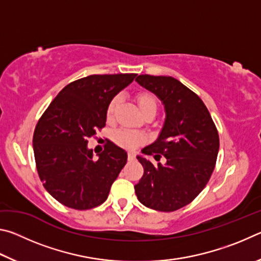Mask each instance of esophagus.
I'll use <instances>...</instances> for the list:
<instances>
[{
	"label": "esophagus",
	"instance_id": "obj_1",
	"mask_svg": "<svg viewBox=\"0 0 261 261\" xmlns=\"http://www.w3.org/2000/svg\"><path fill=\"white\" fill-rule=\"evenodd\" d=\"M127 160H129V161L135 160V153H134V152H129V153H127Z\"/></svg>",
	"mask_w": 261,
	"mask_h": 261
}]
</instances>
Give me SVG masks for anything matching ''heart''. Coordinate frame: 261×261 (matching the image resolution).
<instances>
[{
    "label": "heart",
    "instance_id": "obj_1",
    "mask_svg": "<svg viewBox=\"0 0 261 261\" xmlns=\"http://www.w3.org/2000/svg\"><path fill=\"white\" fill-rule=\"evenodd\" d=\"M121 102H122L121 95H115L114 98L109 101V103L107 106V110H106V116H107L108 121L113 120L114 115L116 113L117 108L120 107ZM137 103H138V107L140 109V112L143 113V115L148 112L156 113L158 100L155 96L151 93H146V92H144V93H139L137 95ZM113 138L115 143L125 148H135L145 141V136L143 134H140V132H136V131H130L126 129L117 130L114 134Z\"/></svg>",
    "mask_w": 261,
    "mask_h": 261
}]
</instances>
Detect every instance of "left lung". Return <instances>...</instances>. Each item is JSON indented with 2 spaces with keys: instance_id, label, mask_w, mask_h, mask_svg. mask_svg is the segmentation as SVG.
<instances>
[{
  "instance_id": "1",
  "label": "left lung",
  "mask_w": 261,
  "mask_h": 261,
  "mask_svg": "<svg viewBox=\"0 0 261 261\" xmlns=\"http://www.w3.org/2000/svg\"><path fill=\"white\" fill-rule=\"evenodd\" d=\"M136 81L155 94L166 110L158 139L141 153L157 161L163 155L167 162L153 165L137 156L144 175L135 191L148 208L174 212L190 204L210 180L219 153L218 130L202 100L177 79L140 74Z\"/></svg>"
}]
</instances>
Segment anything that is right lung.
I'll use <instances>...</instances> for the list:
<instances>
[{
  "instance_id": "1",
  "label": "right lung",
  "mask_w": 261,
  "mask_h": 261,
  "mask_svg": "<svg viewBox=\"0 0 261 261\" xmlns=\"http://www.w3.org/2000/svg\"><path fill=\"white\" fill-rule=\"evenodd\" d=\"M136 76L91 74L70 83L39 120L33 135L35 165L43 187L62 205L90 210L108 198L127 154L108 141L95 160L88 138L106 125L109 101Z\"/></svg>"
}]
</instances>
